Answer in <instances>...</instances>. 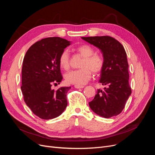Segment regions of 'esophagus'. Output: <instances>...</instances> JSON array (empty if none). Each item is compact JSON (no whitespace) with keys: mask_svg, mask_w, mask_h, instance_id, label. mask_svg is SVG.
<instances>
[{"mask_svg":"<svg viewBox=\"0 0 155 155\" xmlns=\"http://www.w3.org/2000/svg\"><path fill=\"white\" fill-rule=\"evenodd\" d=\"M74 87L76 88H83L84 87V86L83 85H75Z\"/></svg>","mask_w":155,"mask_h":155,"instance_id":"esophagus-1","label":"esophagus"}]
</instances>
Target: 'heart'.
Returning a JSON list of instances; mask_svg holds the SVG:
<instances>
[{
  "mask_svg": "<svg viewBox=\"0 0 155 155\" xmlns=\"http://www.w3.org/2000/svg\"><path fill=\"white\" fill-rule=\"evenodd\" d=\"M77 51L82 56L84 60L80 64L81 69L72 70L64 75L66 82L70 84L81 85L86 84L92 77L91 71L95 73H100L104 64L102 56L94 54V48L88 45H83L76 48ZM70 56L67 50H64L59 58V64L63 70L69 68Z\"/></svg>",
  "mask_w": 155,
  "mask_h": 155,
  "instance_id": "1",
  "label": "heart"
}]
</instances>
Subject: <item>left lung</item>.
<instances>
[{
    "label": "left lung",
    "instance_id": "8db88e82",
    "mask_svg": "<svg viewBox=\"0 0 155 155\" xmlns=\"http://www.w3.org/2000/svg\"><path fill=\"white\" fill-rule=\"evenodd\" d=\"M82 39L98 48L104 61L99 82L106 87L103 91L97 90L89 106L96 114L104 118L117 116L131 94L124 48L118 41L108 36L82 37Z\"/></svg>",
    "mask_w": 155,
    "mask_h": 155
}]
</instances>
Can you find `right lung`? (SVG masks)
Here are the masks:
<instances>
[{
	"mask_svg": "<svg viewBox=\"0 0 155 155\" xmlns=\"http://www.w3.org/2000/svg\"><path fill=\"white\" fill-rule=\"evenodd\" d=\"M70 43L60 37L45 38L32 45L24 56L21 88L24 102L41 119L58 117L67 106V94L71 87L54 91L51 86L63 79L59 58Z\"/></svg>",
	"mask_w": 155,
	"mask_h": 155,
	"instance_id": "obj_1",
	"label": "right lung"
}]
</instances>
